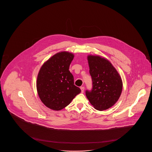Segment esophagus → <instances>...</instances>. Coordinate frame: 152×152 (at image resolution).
I'll return each instance as SVG.
<instances>
[{"label":"esophagus","instance_id":"esophagus-1","mask_svg":"<svg viewBox=\"0 0 152 152\" xmlns=\"http://www.w3.org/2000/svg\"><path fill=\"white\" fill-rule=\"evenodd\" d=\"M80 89L81 90V92L83 93L84 91V87H80Z\"/></svg>","mask_w":152,"mask_h":152}]
</instances>
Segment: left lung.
I'll return each mask as SVG.
<instances>
[{
	"instance_id": "1",
	"label": "left lung",
	"mask_w": 152,
	"mask_h": 152,
	"mask_svg": "<svg viewBox=\"0 0 152 152\" xmlns=\"http://www.w3.org/2000/svg\"><path fill=\"white\" fill-rule=\"evenodd\" d=\"M88 60L92 88L86 91V96L96 109L106 110L118 100L123 89L122 80L108 60L89 55Z\"/></svg>"
}]
</instances>
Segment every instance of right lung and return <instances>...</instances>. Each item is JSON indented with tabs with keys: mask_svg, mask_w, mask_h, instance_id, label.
<instances>
[{
	"mask_svg": "<svg viewBox=\"0 0 152 152\" xmlns=\"http://www.w3.org/2000/svg\"><path fill=\"white\" fill-rule=\"evenodd\" d=\"M73 54L56 53L41 67L37 75L38 95L48 108L59 110L68 105L81 89L74 85L73 76L69 71Z\"/></svg>",
	"mask_w": 152,
	"mask_h": 152,
	"instance_id": "obj_1",
	"label": "right lung"
}]
</instances>
